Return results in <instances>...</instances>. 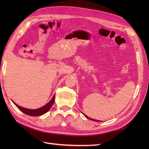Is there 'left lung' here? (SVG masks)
I'll return each mask as SVG.
<instances>
[{
  "label": "left lung",
  "instance_id": "1",
  "mask_svg": "<svg viewBox=\"0 0 149 149\" xmlns=\"http://www.w3.org/2000/svg\"><path fill=\"white\" fill-rule=\"evenodd\" d=\"M83 115H84V116L86 117V118H88V119H89V120H93V121H95V122H100V121H99V120H95V119H93V118H90V117H88V116H87L86 115H84V113H83Z\"/></svg>",
  "mask_w": 149,
  "mask_h": 149
}]
</instances>
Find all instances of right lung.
Instances as JSON below:
<instances>
[{"mask_svg":"<svg viewBox=\"0 0 149 149\" xmlns=\"http://www.w3.org/2000/svg\"><path fill=\"white\" fill-rule=\"evenodd\" d=\"M54 101H55V95L53 96L52 99L50 100L48 103L46 104L45 106H42V107H40V108L36 109H31L25 108V107L18 106V104H16L15 102H13H13L14 103L15 105L17 106L18 108L21 111L24 113L25 114H26V115H29V116H38L43 115L47 112H48L49 109H50V107H51L53 105Z\"/></svg>","mask_w":149,"mask_h":149,"instance_id":"obj_1","label":"right lung"}]
</instances>
